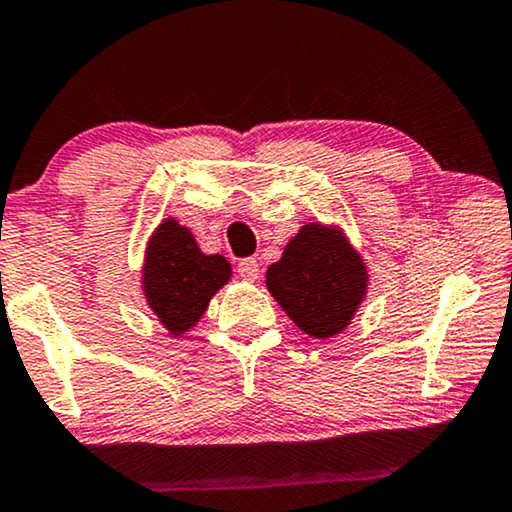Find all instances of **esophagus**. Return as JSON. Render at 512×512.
<instances>
[{"label": "esophagus", "mask_w": 512, "mask_h": 512, "mask_svg": "<svg viewBox=\"0 0 512 512\" xmlns=\"http://www.w3.org/2000/svg\"><path fill=\"white\" fill-rule=\"evenodd\" d=\"M236 271H239V276L243 280H257L259 278V262L255 257L241 259L239 266H236Z\"/></svg>", "instance_id": "obj_1"}]
</instances>
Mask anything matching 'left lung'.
I'll use <instances>...</instances> for the list:
<instances>
[{"instance_id":"1","label":"left lung","mask_w":512,"mask_h":512,"mask_svg":"<svg viewBox=\"0 0 512 512\" xmlns=\"http://www.w3.org/2000/svg\"><path fill=\"white\" fill-rule=\"evenodd\" d=\"M266 290L304 334L331 338L369 292V271L341 227L308 222L266 269Z\"/></svg>"}]
</instances>
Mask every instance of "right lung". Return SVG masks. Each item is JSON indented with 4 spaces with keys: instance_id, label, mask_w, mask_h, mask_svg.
Instances as JSON below:
<instances>
[{
    "instance_id": "obj_1",
    "label": "right lung",
    "mask_w": 512,
    "mask_h": 512,
    "mask_svg": "<svg viewBox=\"0 0 512 512\" xmlns=\"http://www.w3.org/2000/svg\"><path fill=\"white\" fill-rule=\"evenodd\" d=\"M232 278V266L222 255H206L197 239L176 218L162 220L146 243L141 269L143 297L160 325L171 336L190 331L208 301Z\"/></svg>"
}]
</instances>
